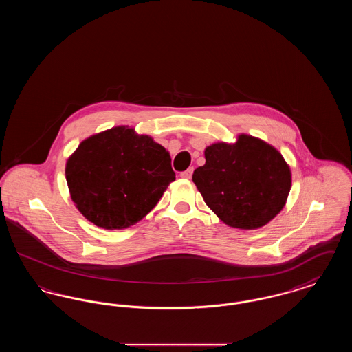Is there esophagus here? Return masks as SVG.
<instances>
[{
  "label": "esophagus",
  "mask_w": 352,
  "mask_h": 352,
  "mask_svg": "<svg viewBox=\"0 0 352 352\" xmlns=\"http://www.w3.org/2000/svg\"><path fill=\"white\" fill-rule=\"evenodd\" d=\"M192 171H194V168H188L187 170H184V171L181 173V177H182L184 179H190L191 175H192Z\"/></svg>",
  "instance_id": "obj_1"
}]
</instances>
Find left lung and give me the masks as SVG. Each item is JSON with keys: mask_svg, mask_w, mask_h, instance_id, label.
<instances>
[{"mask_svg": "<svg viewBox=\"0 0 352 352\" xmlns=\"http://www.w3.org/2000/svg\"><path fill=\"white\" fill-rule=\"evenodd\" d=\"M192 181L206 204L227 226L254 230L274 218L287 199L292 174L280 151L252 135L204 151Z\"/></svg>", "mask_w": 352, "mask_h": 352, "instance_id": "left-lung-1", "label": "left lung"}]
</instances>
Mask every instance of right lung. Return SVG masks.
Returning <instances> with one entry per match:
<instances>
[{
	"mask_svg": "<svg viewBox=\"0 0 352 352\" xmlns=\"http://www.w3.org/2000/svg\"><path fill=\"white\" fill-rule=\"evenodd\" d=\"M66 179L85 218L105 230H121L151 212L175 173L164 146L118 126L84 140L68 158Z\"/></svg>",
	"mask_w": 352,
	"mask_h": 352,
	"instance_id": "right-lung-1",
	"label": "right lung"
}]
</instances>
